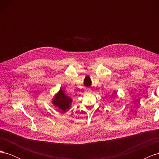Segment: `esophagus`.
<instances>
[{"mask_svg": "<svg viewBox=\"0 0 159 159\" xmlns=\"http://www.w3.org/2000/svg\"><path fill=\"white\" fill-rule=\"evenodd\" d=\"M85 93H91V89H89V88H86V89H85Z\"/></svg>", "mask_w": 159, "mask_h": 159, "instance_id": "obj_1", "label": "esophagus"}]
</instances>
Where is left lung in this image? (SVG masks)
Masks as SVG:
<instances>
[{
    "mask_svg": "<svg viewBox=\"0 0 159 159\" xmlns=\"http://www.w3.org/2000/svg\"><path fill=\"white\" fill-rule=\"evenodd\" d=\"M113 94H115V95H116L117 93H116V92H115V91H114V92H113Z\"/></svg>",
    "mask_w": 159,
    "mask_h": 159,
    "instance_id": "obj_1",
    "label": "left lung"
}]
</instances>
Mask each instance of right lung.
<instances>
[{"instance_id": "right-lung-1", "label": "right lung", "mask_w": 159, "mask_h": 159, "mask_svg": "<svg viewBox=\"0 0 159 159\" xmlns=\"http://www.w3.org/2000/svg\"><path fill=\"white\" fill-rule=\"evenodd\" d=\"M72 99L67 95L64 91L60 89L52 99V104L62 111H66L71 107Z\"/></svg>"}]
</instances>
